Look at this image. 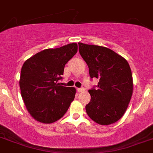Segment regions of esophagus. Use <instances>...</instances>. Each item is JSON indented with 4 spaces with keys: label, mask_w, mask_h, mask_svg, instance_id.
I'll list each match as a JSON object with an SVG mask.
<instances>
[{
    "label": "esophagus",
    "mask_w": 153,
    "mask_h": 153,
    "mask_svg": "<svg viewBox=\"0 0 153 153\" xmlns=\"http://www.w3.org/2000/svg\"><path fill=\"white\" fill-rule=\"evenodd\" d=\"M77 91H78V92H83V91H84V88H83V87L77 88Z\"/></svg>",
    "instance_id": "34e87169"
}]
</instances>
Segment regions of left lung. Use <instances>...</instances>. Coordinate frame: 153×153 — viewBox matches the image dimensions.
<instances>
[{"instance_id": "left-lung-1", "label": "left lung", "mask_w": 153, "mask_h": 153, "mask_svg": "<svg viewBox=\"0 0 153 153\" xmlns=\"http://www.w3.org/2000/svg\"><path fill=\"white\" fill-rule=\"evenodd\" d=\"M79 52L89 68L91 79H99L89 90L86 111L99 125L113 124L127 110L133 91L131 68L127 60L111 49L79 42Z\"/></svg>"}]
</instances>
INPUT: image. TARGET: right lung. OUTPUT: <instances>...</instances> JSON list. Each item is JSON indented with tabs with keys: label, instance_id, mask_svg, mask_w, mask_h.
Listing matches in <instances>:
<instances>
[{
	"label": "right lung",
	"instance_id": "right-lung-1",
	"mask_svg": "<svg viewBox=\"0 0 153 153\" xmlns=\"http://www.w3.org/2000/svg\"><path fill=\"white\" fill-rule=\"evenodd\" d=\"M77 44L36 53L23 64L21 71V94L29 114L36 121L53 123L66 114L74 100V87L61 86L64 67L77 53Z\"/></svg>",
	"mask_w": 153,
	"mask_h": 153
}]
</instances>
